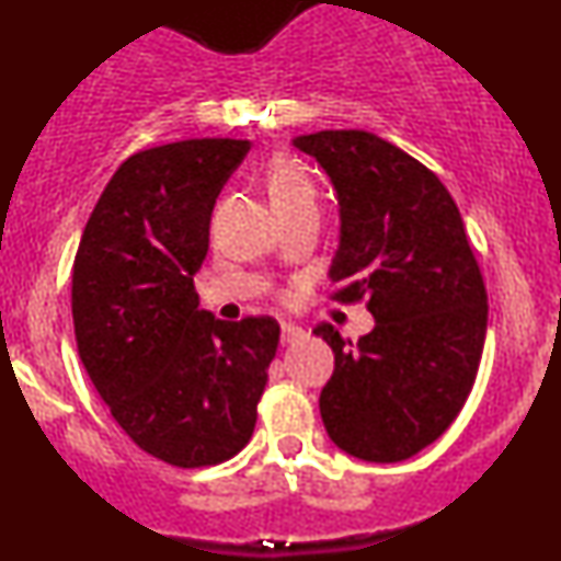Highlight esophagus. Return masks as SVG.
Returning a JSON list of instances; mask_svg holds the SVG:
<instances>
[{
    "instance_id": "1",
    "label": "esophagus",
    "mask_w": 561,
    "mask_h": 561,
    "mask_svg": "<svg viewBox=\"0 0 561 561\" xmlns=\"http://www.w3.org/2000/svg\"><path fill=\"white\" fill-rule=\"evenodd\" d=\"M302 337H306V332H302L300 327H295V324H287V321H282V327H279V340H282V345H293V343H300Z\"/></svg>"
}]
</instances>
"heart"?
Returning a JSON list of instances; mask_svg holds the SVG:
<instances>
[{
  "label": "heart",
  "instance_id": "heart-1",
  "mask_svg": "<svg viewBox=\"0 0 561 561\" xmlns=\"http://www.w3.org/2000/svg\"><path fill=\"white\" fill-rule=\"evenodd\" d=\"M266 192H268V203H272L274 214L276 210L317 203L313 182L308 179V173L302 171L300 165L293 163V160H276L272 169H268Z\"/></svg>",
  "mask_w": 561,
  "mask_h": 561
}]
</instances>
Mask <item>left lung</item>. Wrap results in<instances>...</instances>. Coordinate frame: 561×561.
<instances>
[{
  "mask_svg": "<svg viewBox=\"0 0 561 561\" xmlns=\"http://www.w3.org/2000/svg\"><path fill=\"white\" fill-rule=\"evenodd\" d=\"M337 192L332 300H366L375 330L334 353L319 398L327 435L364 461L411 459L459 416L485 345L488 295L454 197L427 165L358 128L295 137Z\"/></svg>",
  "mask_w": 561,
  "mask_h": 561,
  "instance_id": "8db88e82",
  "label": "left lung"
}]
</instances>
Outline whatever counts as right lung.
Listing matches in <instances>:
<instances>
[{"label":"right lung","mask_w":561,"mask_h":561,"mask_svg":"<svg viewBox=\"0 0 561 561\" xmlns=\"http://www.w3.org/2000/svg\"><path fill=\"white\" fill-rule=\"evenodd\" d=\"M248 139H184L121 163L73 261V330L113 420L165 465H221L248 446L279 324L199 308L218 192Z\"/></svg>","instance_id":"1"}]
</instances>
